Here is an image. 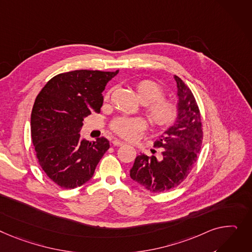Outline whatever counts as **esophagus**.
<instances>
[{
  "instance_id": "34e87169",
  "label": "esophagus",
  "mask_w": 252,
  "mask_h": 252,
  "mask_svg": "<svg viewBox=\"0 0 252 252\" xmlns=\"http://www.w3.org/2000/svg\"><path fill=\"white\" fill-rule=\"evenodd\" d=\"M112 144H113V146H117V147H119V146H125V145H126L124 142H122V141H120V140H116V139L112 141Z\"/></svg>"
}]
</instances>
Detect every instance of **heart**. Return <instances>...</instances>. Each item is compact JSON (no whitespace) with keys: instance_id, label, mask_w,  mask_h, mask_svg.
I'll list each match as a JSON object with an SVG mask.
<instances>
[{"instance_id":"obj_1","label":"heart","mask_w":252,"mask_h":252,"mask_svg":"<svg viewBox=\"0 0 252 252\" xmlns=\"http://www.w3.org/2000/svg\"><path fill=\"white\" fill-rule=\"evenodd\" d=\"M136 91L140 101L146 104L145 113L154 126H167L174 121L177 113L176 106L170 100L160 98L163 90L157 83L151 80L141 81L137 84ZM145 127V121L141 117H119L111 125L116 135L126 140H132Z\"/></svg>"}]
</instances>
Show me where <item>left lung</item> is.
<instances>
[{
    "label": "left lung",
    "instance_id": "left-lung-1",
    "mask_svg": "<svg viewBox=\"0 0 252 252\" xmlns=\"http://www.w3.org/2000/svg\"><path fill=\"white\" fill-rule=\"evenodd\" d=\"M177 116L154 146L162 148V159L139 155L129 171L132 180L151 192H164L188 177L203 141L202 119L190 89L177 76Z\"/></svg>",
    "mask_w": 252,
    "mask_h": 252
}]
</instances>
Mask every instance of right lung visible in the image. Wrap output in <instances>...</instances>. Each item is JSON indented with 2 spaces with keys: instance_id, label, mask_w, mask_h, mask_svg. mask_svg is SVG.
Here are the masks:
<instances>
[{
  "instance_id": "add662e5",
  "label": "right lung",
  "mask_w": 252,
  "mask_h": 252,
  "mask_svg": "<svg viewBox=\"0 0 252 252\" xmlns=\"http://www.w3.org/2000/svg\"><path fill=\"white\" fill-rule=\"evenodd\" d=\"M115 72L76 70L50 79L37 95L31 112V139L45 174L63 189L90 180L109 149L105 138L81 139L84 117L99 112L106 84Z\"/></svg>"
}]
</instances>
